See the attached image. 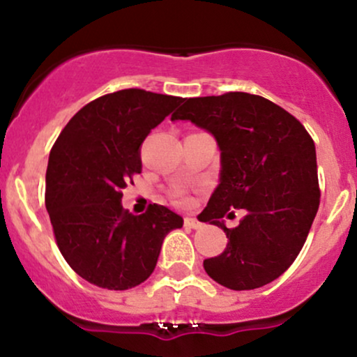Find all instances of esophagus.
I'll list each match as a JSON object with an SVG mask.
<instances>
[{
	"instance_id": "obj_1",
	"label": "esophagus",
	"mask_w": 357,
	"mask_h": 357,
	"mask_svg": "<svg viewBox=\"0 0 357 357\" xmlns=\"http://www.w3.org/2000/svg\"><path fill=\"white\" fill-rule=\"evenodd\" d=\"M184 227L191 228V230H198V228H202V223L195 218H184Z\"/></svg>"
}]
</instances>
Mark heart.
I'll return each instance as SVG.
<instances>
[{"label":"heart","instance_id":"1","mask_svg":"<svg viewBox=\"0 0 357 357\" xmlns=\"http://www.w3.org/2000/svg\"><path fill=\"white\" fill-rule=\"evenodd\" d=\"M173 199H174V203L183 204V206L184 204H190V196H188V192L184 190H174Z\"/></svg>","mask_w":357,"mask_h":357}]
</instances>
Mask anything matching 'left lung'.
<instances>
[{"label": "left lung", "instance_id": "obj_1", "mask_svg": "<svg viewBox=\"0 0 357 357\" xmlns=\"http://www.w3.org/2000/svg\"><path fill=\"white\" fill-rule=\"evenodd\" d=\"M215 136L221 151L220 184L199 220L227 233V248L206 258L213 280L252 290L294 264L321 203L315 146L292 114L247 92L195 97L171 116ZM248 210L238 227H224L231 209Z\"/></svg>", "mask_w": 357, "mask_h": 357}]
</instances>
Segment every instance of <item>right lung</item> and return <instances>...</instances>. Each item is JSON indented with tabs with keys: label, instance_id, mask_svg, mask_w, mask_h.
I'll return each instance as SVG.
<instances>
[{
	"label": "right lung",
	"instance_id": "right-lung-1",
	"mask_svg": "<svg viewBox=\"0 0 357 357\" xmlns=\"http://www.w3.org/2000/svg\"><path fill=\"white\" fill-rule=\"evenodd\" d=\"M181 97L126 89L89 102L63 127L48 158L45 204L67 264L90 284L132 289L149 278L165 236L183 218L162 204L132 215L122 190L142 169L141 147Z\"/></svg>",
	"mask_w": 357,
	"mask_h": 357
}]
</instances>
